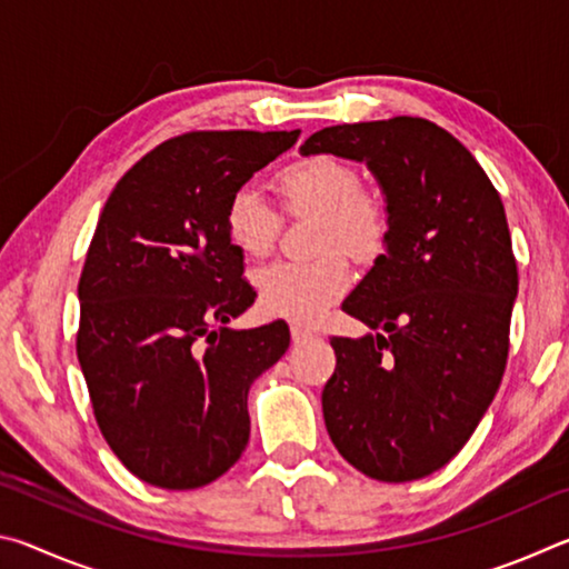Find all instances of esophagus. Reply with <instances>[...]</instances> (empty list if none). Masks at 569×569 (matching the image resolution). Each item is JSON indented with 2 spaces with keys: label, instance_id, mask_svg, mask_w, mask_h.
Returning a JSON list of instances; mask_svg holds the SVG:
<instances>
[{
  "label": "esophagus",
  "instance_id": "1",
  "mask_svg": "<svg viewBox=\"0 0 569 569\" xmlns=\"http://www.w3.org/2000/svg\"><path fill=\"white\" fill-rule=\"evenodd\" d=\"M291 339H293V343H303L308 339H313V331H308V329H303V326L293 323L291 326Z\"/></svg>",
  "mask_w": 569,
  "mask_h": 569
}]
</instances>
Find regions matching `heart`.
Wrapping results in <instances>:
<instances>
[{
    "label": "heart",
    "instance_id": "heart-1",
    "mask_svg": "<svg viewBox=\"0 0 569 569\" xmlns=\"http://www.w3.org/2000/svg\"><path fill=\"white\" fill-rule=\"evenodd\" d=\"M273 192L288 216L316 218L311 263H273L258 271L256 288L266 313L311 323L346 293L349 258L371 261L389 238V206L379 190L361 186L349 160L329 152L298 158L276 172ZM281 228L276 210L256 190L240 188L228 198L226 230L246 258H263Z\"/></svg>",
    "mask_w": 569,
    "mask_h": 569
}]
</instances>
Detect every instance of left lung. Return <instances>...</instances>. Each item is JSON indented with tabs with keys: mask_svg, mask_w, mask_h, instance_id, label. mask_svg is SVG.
<instances>
[{
	"mask_svg": "<svg viewBox=\"0 0 569 569\" xmlns=\"http://www.w3.org/2000/svg\"><path fill=\"white\" fill-rule=\"evenodd\" d=\"M301 152L363 160L391 220L387 253L343 301L377 333L331 339L326 429L366 477L421 479L459 455L502 381L517 296L502 198L455 134L423 118L333 124Z\"/></svg>",
	"mask_w": 569,
	"mask_h": 569,
	"instance_id": "1",
	"label": "left lung"
}]
</instances>
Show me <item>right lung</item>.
Instances as JSON below:
<instances>
[{
	"label": "right lung",
	"instance_id": "add662e5",
	"mask_svg": "<svg viewBox=\"0 0 569 569\" xmlns=\"http://www.w3.org/2000/svg\"><path fill=\"white\" fill-rule=\"evenodd\" d=\"M298 134H178L134 162L102 208L77 286V359L104 441L152 487L196 489L236 465L250 383L291 343L283 321L228 329L256 291L226 206Z\"/></svg>",
	"mask_w": 569,
	"mask_h": 569
}]
</instances>
